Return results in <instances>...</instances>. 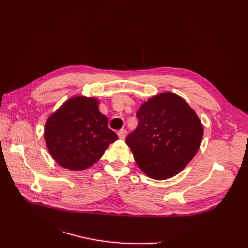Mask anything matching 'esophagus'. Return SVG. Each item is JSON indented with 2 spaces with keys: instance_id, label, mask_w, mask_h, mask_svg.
Wrapping results in <instances>:
<instances>
[{
  "instance_id": "obj_1",
  "label": "esophagus",
  "mask_w": 248,
  "mask_h": 248,
  "mask_svg": "<svg viewBox=\"0 0 248 248\" xmlns=\"http://www.w3.org/2000/svg\"><path fill=\"white\" fill-rule=\"evenodd\" d=\"M127 134H128V132L125 130H120L118 132V136H119L120 140H124L125 136H127Z\"/></svg>"
}]
</instances>
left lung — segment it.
<instances>
[{"instance_id":"left-lung-1","label":"left lung","mask_w":248,"mask_h":248,"mask_svg":"<svg viewBox=\"0 0 248 248\" xmlns=\"http://www.w3.org/2000/svg\"><path fill=\"white\" fill-rule=\"evenodd\" d=\"M136 116L138 128L125 139L136 164L155 180L176 176L202 143L203 127L197 114L183 98L165 92L141 104Z\"/></svg>"}]
</instances>
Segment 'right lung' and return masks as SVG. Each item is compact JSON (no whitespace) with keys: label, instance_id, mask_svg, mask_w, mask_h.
Returning <instances> with one entry per match:
<instances>
[{"label":"right lung","instance_id":"obj_1","mask_svg":"<svg viewBox=\"0 0 248 248\" xmlns=\"http://www.w3.org/2000/svg\"><path fill=\"white\" fill-rule=\"evenodd\" d=\"M118 140L100 113L99 100L77 96L68 99L45 125V140L53 160L70 170H83L97 163Z\"/></svg>","mask_w":248,"mask_h":248}]
</instances>
